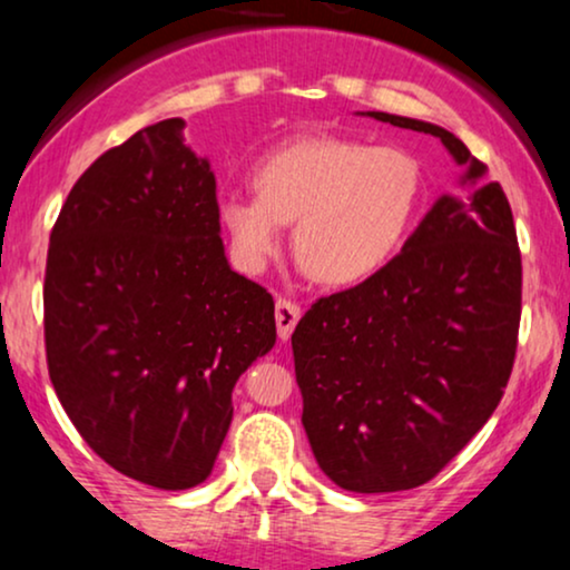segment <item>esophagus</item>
<instances>
[{
  "label": "esophagus",
  "mask_w": 570,
  "mask_h": 570,
  "mask_svg": "<svg viewBox=\"0 0 570 570\" xmlns=\"http://www.w3.org/2000/svg\"><path fill=\"white\" fill-rule=\"evenodd\" d=\"M299 322V305L292 303V299H278L276 303V326H278V337L289 340L294 326Z\"/></svg>",
  "instance_id": "34e87169"
}]
</instances>
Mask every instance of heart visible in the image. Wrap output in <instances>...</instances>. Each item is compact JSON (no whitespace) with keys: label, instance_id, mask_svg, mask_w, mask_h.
Segmentation results:
<instances>
[{"label":"heart","instance_id":"obj_1","mask_svg":"<svg viewBox=\"0 0 570 570\" xmlns=\"http://www.w3.org/2000/svg\"><path fill=\"white\" fill-rule=\"evenodd\" d=\"M257 195L219 203L235 265L263 273L294 225V257L330 286L362 284L402 248L423 200V168L394 144L307 136L254 163Z\"/></svg>","mask_w":570,"mask_h":570}]
</instances>
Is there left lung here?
Segmentation results:
<instances>
[{"label": "left lung", "instance_id": "1", "mask_svg": "<svg viewBox=\"0 0 570 570\" xmlns=\"http://www.w3.org/2000/svg\"><path fill=\"white\" fill-rule=\"evenodd\" d=\"M472 195H442L402 252L353 289L316 299L292 335L303 426L322 472L351 493L429 482L499 407L512 375L522 263L512 208L488 166L431 122Z\"/></svg>", "mask_w": 570, "mask_h": 570}]
</instances>
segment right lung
<instances>
[{
    "instance_id": "obj_1",
    "label": "right lung",
    "mask_w": 570,
    "mask_h": 570,
    "mask_svg": "<svg viewBox=\"0 0 570 570\" xmlns=\"http://www.w3.org/2000/svg\"><path fill=\"white\" fill-rule=\"evenodd\" d=\"M181 128H141L77 179L45 267L48 372L69 421L160 490L212 474L235 381L276 345L273 297L227 265L217 179Z\"/></svg>"
}]
</instances>
